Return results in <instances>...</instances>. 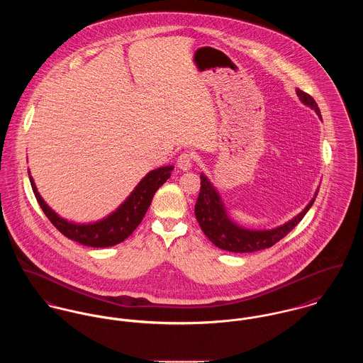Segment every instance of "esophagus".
<instances>
[{"mask_svg": "<svg viewBox=\"0 0 363 363\" xmlns=\"http://www.w3.org/2000/svg\"><path fill=\"white\" fill-rule=\"evenodd\" d=\"M195 160H196V159H195V155H194V153H191V152H184V153H181V155L178 156L177 165H178L181 169L188 171V169L194 165Z\"/></svg>", "mask_w": 363, "mask_h": 363, "instance_id": "1", "label": "esophagus"}]
</instances>
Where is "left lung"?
<instances>
[{"instance_id":"left-lung-1","label":"left lung","mask_w":363,"mask_h":363,"mask_svg":"<svg viewBox=\"0 0 363 363\" xmlns=\"http://www.w3.org/2000/svg\"><path fill=\"white\" fill-rule=\"evenodd\" d=\"M296 94L299 96L302 103L312 107L318 113V116L322 118L320 110L311 94L302 91L301 89H296ZM318 192L319 191H316L315 198L309 201V204L296 217H294L291 221L285 223L281 227H277L274 230H267V231H250V230L238 227L228 218L218 194L216 192L213 185L208 182V179L201 174V192L195 206V216L204 235L217 247L223 250L234 252V253L256 252L266 247H272L274 243L282 240L292 228H295L296 224L303 218V216L312 207L313 201L318 196Z\"/></svg>"}]
</instances>
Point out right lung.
<instances>
[{
	"mask_svg": "<svg viewBox=\"0 0 363 363\" xmlns=\"http://www.w3.org/2000/svg\"><path fill=\"white\" fill-rule=\"evenodd\" d=\"M172 165H167L150 171L135 188L130 196L122 203L117 211L110 214L107 218L94 224H74L58 217L41 199L36 185L30 178V185L35 196L40 204L41 210L51 221V224L67 238L79 242L84 246L91 247H107L125 241L143 220L156 191L171 177Z\"/></svg>",
	"mask_w": 363,
	"mask_h": 363,
	"instance_id": "1",
	"label": "right lung"
}]
</instances>
